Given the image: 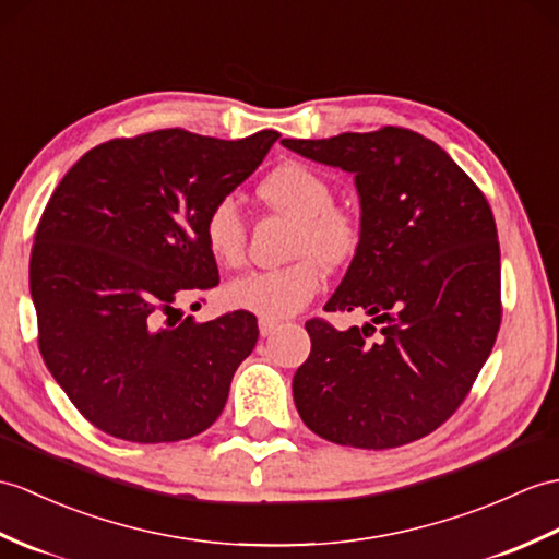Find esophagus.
<instances>
[{
    "label": "esophagus",
    "instance_id": "obj_1",
    "mask_svg": "<svg viewBox=\"0 0 559 559\" xmlns=\"http://www.w3.org/2000/svg\"><path fill=\"white\" fill-rule=\"evenodd\" d=\"M278 329V321L274 319H259V333H262V338H269V335H274Z\"/></svg>",
    "mask_w": 559,
    "mask_h": 559
}]
</instances>
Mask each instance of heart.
<instances>
[{"label":"heart","instance_id":"obj_1","mask_svg":"<svg viewBox=\"0 0 559 559\" xmlns=\"http://www.w3.org/2000/svg\"><path fill=\"white\" fill-rule=\"evenodd\" d=\"M269 210L297 221L293 252L307 254L281 269L250 271L224 290L228 307L262 319H285L300 311L321 288L319 264L335 269L353 259L361 242V216L333 202L331 180L307 164H283L257 188ZM248 228L233 198H221L204 218V242L224 266L245 259Z\"/></svg>","mask_w":559,"mask_h":559}]
</instances>
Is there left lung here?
Wrapping results in <instances>:
<instances>
[{"mask_svg":"<svg viewBox=\"0 0 559 559\" xmlns=\"http://www.w3.org/2000/svg\"><path fill=\"white\" fill-rule=\"evenodd\" d=\"M355 176L361 242L326 311L361 309L347 331L311 319L295 371L302 421L331 443L385 450L419 440L469 393L500 329L496 218L474 180L407 128L281 140Z\"/></svg>","mask_w":559,"mask_h":559,"instance_id":"8db88e82","label":"left lung"}]
</instances>
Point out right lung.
<instances>
[{"label": "right lung", "mask_w": 559, "mask_h": 559, "mask_svg": "<svg viewBox=\"0 0 559 559\" xmlns=\"http://www.w3.org/2000/svg\"><path fill=\"white\" fill-rule=\"evenodd\" d=\"M276 140V131L216 140L180 128L109 140L49 198L31 254L40 353L99 431L174 443L224 412L257 319L230 311L200 323L178 302L218 283L206 212Z\"/></svg>", "instance_id": "1"}]
</instances>
